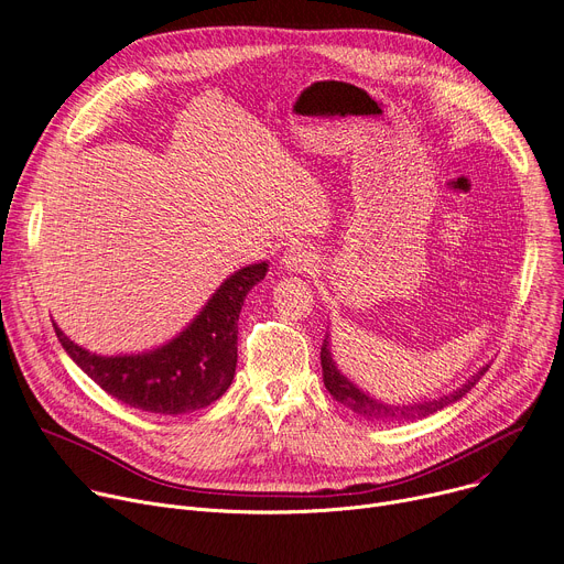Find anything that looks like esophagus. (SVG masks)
<instances>
[{"label": "esophagus", "mask_w": 564, "mask_h": 564, "mask_svg": "<svg viewBox=\"0 0 564 564\" xmlns=\"http://www.w3.org/2000/svg\"><path fill=\"white\" fill-rule=\"evenodd\" d=\"M282 263H284L286 271L307 273V271H312V268H314V254L307 252V250L301 248V246H291L289 250H284Z\"/></svg>", "instance_id": "obj_1"}]
</instances>
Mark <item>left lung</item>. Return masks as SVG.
<instances>
[{
    "instance_id": "left-lung-1",
    "label": "left lung",
    "mask_w": 564,
    "mask_h": 564,
    "mask_svg": "<svg viewBox=\"0 0 564 564\" xmlns=\"http://www.w3.org/2000/svg\"><path fill=\"white\" fill-rule=\"evenodd\" d=\"M321 367H324V383H326L328 392L333 394V399L371 422H401V420H420V417L432 415V413L454 404L457 399H462L481 377H485V371L489 369V367H485L481 371H477L470 381H466L462 388H457L449 394H443L441 399H434V401L429 399V401H422V404H401L399 406V404H383V401H377L373 397L365 394L360 388H356L346 377H341L339 369L333 362V356H330L328 335L324 339V346H321Z\"/></svg>"
}]
</instances>
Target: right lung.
<instances>
[{"label": "right lung", "instance_id": "add662e5", "mask_svg": "<svg viewBox=\"0 0 564 564\" xmlns=\"http://www.w3.org/2000/svg\"><path fill=\"white\" fill-rule=\"evenodd\" d=\"M265 261L240 268L213 293L191 326L149 354L102 358L52 326L66 354L107 394L155 415L193 413L213 404L231 386L238 360V314L248 291L265 278Z\"/></svg>", "mask_w": 564, "mask_h": 564}]
</instances>
